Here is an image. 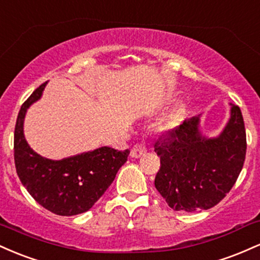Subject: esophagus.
Wrapping results in <instances>:
<instances>
[{"label":"esophagus","mask_w":260,"mask_h":260,"mask_svg":"<svg viewBox=\"0 0 260 260\" xmlns=\"http://www.w3.org/2000/svg\"><path fill=\"white\" fill-rule=\"evenodd\" d=\"M145 153H147V147H145L143 143H138V144L134 145V147L132 148V150H131V156L138 159V157L143 156Z\"/></svg>","instance_id":"34e87169"}]
</instances>
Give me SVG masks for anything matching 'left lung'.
Returning <instances> with one entry per match:
<instances>
[{
	"instance_id": "1",
	"label": "left lung",
	"mask_w": 260,
	"mask_h": 260,
	"mask_svg": "<svg viewBox=\"0 0 260 260\" xmlns=\"http://www.w3.org/2000/svg\"><path fill=\"white\" fill-rule=\"evenodd\" d=\"M230 106V118L219 136L208 138L201 132L199 115L155 143L160 156L155 188L174 210L213 208L237 181L246 157V129L240 107Z\"/></svg>"
}]
</instances>
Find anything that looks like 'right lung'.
Returning a JSON list of instances; mask_svg holds the SVG:
<instances>
[{
	"label": "right lung",
	"instance_id": "right-lung-1",
	"mask_svg": "<svg viewBox=\"0 0 260 260\" xmlns=\"http://www.w3.org/2000/svg\"><path fill=\"white\" fill-rule=\"evenodd\" d=\"M47 82L20 107L14 129V162L18 177L32 198L53 214L72 216L85 213L115 180L129 150L101 147L62 160L35 153L24 137L25 113L40 99Z\"/></svg>",
	"mask_w": 260,
	"mask_h": 260
}]
</instances>
